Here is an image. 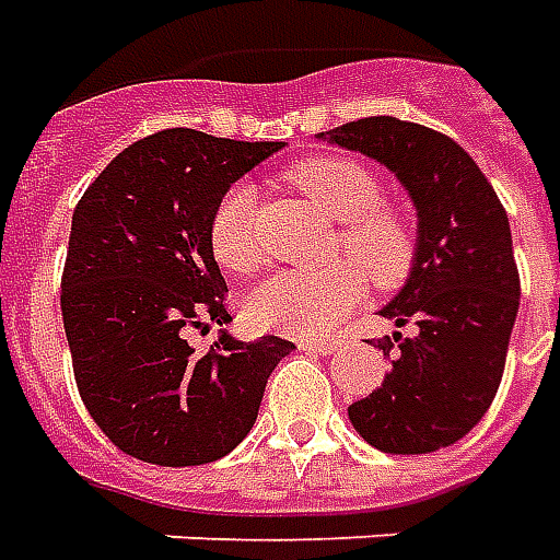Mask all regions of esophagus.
<instances>
[{
	"mask_svg": "<svg viewBox=\"0 0 560 560\" xmlns=\"http://www.w3.org/2000/svg\"><path fill=\"white\" fill-rule=\"evenodd\" d=\"M300 350H308V353H335L338 341H300Z\"/></svg>",
	"mask_w": 560,
	"mask_h": 560,
	"instance_id": "esophagus-1",
	"label": "esophagus"
}]
</instances>
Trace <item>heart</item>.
Listing matches in <instances>:
<instances>
[{
	"label": "heart",
	"mask_w": 560,
	"mask_h": 560,
	"mask_svg": "<svg viewBox=\"0 0 560 560\" xmlns=\"http://www.w3.org/2000/svg\"><path fill=\"white\" fill-rule=\"evenodd\" d=\"M288 180L323 217L338 222L335 255L347 260L323 269H281L252 291L246 312L260 329L320 338L368 296V279L383 291L407 281L416 267V231L400 210L380 205V177L359 160H305L293 165ZM207 240L217 264L228 272L248 276L260 267L264 255L255 234L252 186L225 189L210 213Z\"/></svg>",
	"instance_id": "b5f03b06"
}]
</instances>
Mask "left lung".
<instances>
[{"label":"left lung","instance_id":"left-lung-1","mask_svg":"<svg viewBox=\"0 0 560 560\" xmlns=\"http://www.w3.org/2000/svg\"><path fill=\"white\" fill-rule=\"evenodd\" d=\"M320 139L385 165L418 213L416 267L383 317L416 332L380 343L392 371L347 416L385 454H430L463 439L499 392L520 312L511 222L495 189L454 139L392 115Z\"/></svg>","mask_w":560,"mask_h":560}]
</instances>
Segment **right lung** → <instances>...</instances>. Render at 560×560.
Instances as JSON below:
<instances>
[{"mask_svg": "<svg viewBox=\"0 0 560 560\" xmlns=\"http://www.w3.org/2000/svg\"><path fill=\"white\" fill-rule=\"evenodd\" d=\"M284 148L198 130L124 148L70 222L61 317L77 388L94 424L144 463L201 466L246 439L293 343L222 332L196 353L186 332L228 323V284L207 225L225 189Z\"/></svg>", "mask_w": 560, "mask_h": 560, "instance_id": "1", "label": "right lung"}]
</instances>
